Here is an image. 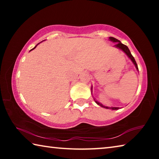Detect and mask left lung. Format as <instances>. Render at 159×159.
Returning <instances> with one entry per match:
<instances>
[{
    "instance_id": "obj_1",
    "label": "left lung",
    "mask_w": 159,
    "mask_h": 159,
    "mask_svg": "<svg viewBox=\"0 0 159 159\" xmlns=\"http://www.w3.org/2000/svg\"><path fill=\"white\" fill-rule=\"evenodd\" d=\"M109 41H112L113 43H116V45H114V47H116V48H118V49H120V50H121L123 51V52H124V53L125 54V55L128 56V58L130 59V60L132 61V62H133V63L134 64V66H135L136 69L138 71V64H137L135 60H134V58L133 57V56L131 55L130 51V50H129V48H128L127 46H126L125 45L123 44L122 43L119 41V40L115 39V38H114V37H109ZM92 88H91V90H93ZM92 92H93V90H92ZM94 100H95V102H96V104H98L99 106H100V107H104V108H105V109H112V110H117V109H120L119 107H105V106L102 105V104L101 103H99V102L95 100V99H94Z\"/></svg>"
}]
</instances>
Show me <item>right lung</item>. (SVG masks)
Here are the masks:
<instances>
[{"label":"right lung","instance_id":"obj_1","mask_svg":"<svg viewBox=\"0 0 159 159\" xmlns=\"http://www.w3.org/2000/svg\"><path fill=\"white\" fill-rule=\"evenodd\" d=\"M39 43H38V44H37V45H36V46H35V47H34V48H33V49H32V50H34V49H35V48H36V46H37V45H39ZM31 50H30V51H31Z\"/></svg>","mask_w":159,"mask_h":159}]
</instances>
